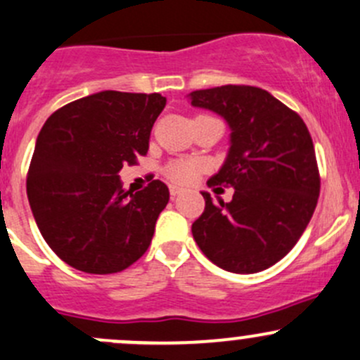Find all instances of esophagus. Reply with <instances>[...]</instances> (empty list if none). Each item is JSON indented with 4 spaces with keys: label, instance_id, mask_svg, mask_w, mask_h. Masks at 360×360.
I'll use <instances>...</instances> for the list:
<instances>
[{
    "label": "esophagus",
    "instance_id": "34e87169",
    "mask_svg": "<svg viewBox=\"0 0 360 360\" xmlns=\"http://www.w3.org/2000/svg\"><path fill=\"white\" fill-rule=\"evenodd\" d=\"M183 193V188H177V186H170V197L176 198L177 195Z\"/></svg>",
    "mask_w": 360,
    "mask_h": 360
}]
</instances>
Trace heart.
<instances>
[{
	"label": "heart",
	"instance_id": "1",
	"mask_svg": "<svg viewBox=\"0 0 360 360\" xmlns=\"http://www.w3.org/2000/svg\"><path fill=\"white\" fill-rule=\"evenodd\" d=\"M204 163L200 160H191V158H177L172 162L167 163L165 167V176L167 179L172 181L174 184H181V186H186L191 184L197 179L198 174L204 170Z\"/></svg>",
	"mask_w": 360,
	"mask_h": 360
}]
</instances>
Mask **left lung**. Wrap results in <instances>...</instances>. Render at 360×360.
Returning <instances> with one entry per match:
<instances>
[{
    "label": "left lung",
    "instance_id": "1",
    "mask_svg": "<svg viewBox=\"0 0 360 360\" xmlns=\"http://www.w3.org/2000/svg\"><path fill=\"white\" fill-rule=\"evenodd\" d=\"M191 105L225 117L230 151L209 186H232L230 202H212L191 225L195 243L218 267L260 273L280 262L308 226L320 195V172L308 127L295 110L255 86L191 93ZM219 190V188H218Z\"/></svg>",
    "mask_w": 360,
    "mask_h": 360
}]
</instances>
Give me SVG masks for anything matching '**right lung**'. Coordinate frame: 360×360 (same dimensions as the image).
Here are the masks:
<instances>
[{
	"instance_id": "add662e5",
	"label": "right lung",
	"mask_w": 360,
	"mask_h": 360,
	"mask_svg": "<svg viewBox=\"0 0 360 360\" xmlns=\"http://www.w3.org/2000/svg\"><path fill=\"white\" fill-rule=\"evenodd\" d=\"M165 103L160 93L102 91L66 103L41 127L27 200L45 243L77 271L120 273L148 251L169 188L155 179L127 191L117 172L148 155Z\"/></svg>"
}]
</instances>
